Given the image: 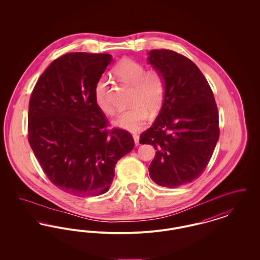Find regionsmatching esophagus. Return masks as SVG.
Segmentation results:
<instances>
[{
    "label": "esophagus",
    "mask_w": 260,
    "mask_h": 260,
    "mask_svg": "<svg viewBox=\"0 0 260 260\" xmlns=\"http://www.w3.org/2000/svg\"><path fill=\"white\" fill-rule=\"evenodd\" d=\"M133 137H134V140H135L136 145H138V144H139V136H138V135L134 134V135H133Z\"/></svg>",
    "instance_id": "1"
}]
</instances>
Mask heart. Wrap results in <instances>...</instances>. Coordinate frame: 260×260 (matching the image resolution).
I'll return each mask as SVG.
<instances>
[{
	"mask_svg": "<svg viewBox=\"0 0 260 260\" xmlns=\"http://www.w3.org/2000/svg\"><path fill=\"white\" fill-rule=\"evenodd\" d=\"M113 72L133 87L129 99V104L133 106L118 117L115 124L128 132L140 131L148 123L149 111L153 114L160 111L165 103L166 78L159 69H146L143 63L129 57H124L118 62ZM94 99L102 113L106 115L116 113L109 99V85L104 78H100L94 87Z\"/></svg>",
	"mask_w": 260,
	"mask_h": 260,
	"instance_id": "b5f03b06",
	"label": "heart"
}]
</instances>
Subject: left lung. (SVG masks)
Listing matches in <instances>:
<instances>
[{"label": "left lung", "instance_id": "obj_1", "mask_svg": "<svg viewBox=\"0 0 260 260\" xmlns=\"http://www.w3.org/2000/svg\"><path fill=\"white\" fill-rule=\"evenodd\" d=\"M149 63L166 78L167 94L154 124L140 135L156 155L149 174L158 185H184L206 170L219 138L213 92L198 66L173 50H153Z\"/></svg>", "mask_w": 260, "mask_h": 260}]
</instances>
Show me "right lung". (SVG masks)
Segmentation results:
<instances>
[{
    "label": "right lung",
    "instance_id": "add662e5",
    "mask_svg": "<svg viewBox=\"0 0 260 260\" xmlns=\"http://www.w3.org/2000/svg\"><path fill=\"white\" fill-rule=\"evenodd\" d=\"M108 53L70 52L51 62L29 100L28 141L52 184L74 196L106 193L115 166L135 147L132 135L108 128L94 87Z\"/></svg>",
    "mask_w": 260,
    "mask_h": 260
}]
</instances>
